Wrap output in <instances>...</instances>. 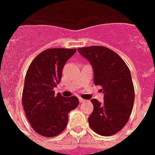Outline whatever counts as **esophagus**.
Here are the masks:
<instances>
[{"label":"esophagus","mask_w":155,"mask_h":155,"mask_svg":"<svg viewBox=\"0 0 155 155\" xmlns=\"http://www.w3.org/2000/svg\"><path fill=\"white\" fill-rule=\"evenodd\" d=\"M85 101L84 99H82V98H80V103H84Z\"/></svg>","instance_id":"esophagus-1"}]
</instances>
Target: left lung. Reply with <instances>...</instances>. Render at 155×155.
<instances>
[{"label":"left lung","instance_id":"1","mask_svg":"<svg viewBox=\"0 0 155 155\" xmlns=\"http://www.w3.org/2000/svg\"><path fill=\"white\" fill-rule=\"evenodd\" d=\"M89 61L94 72V84L104 93L103 104L91 100L94 108L88 124L94 132L111 136L119 132L129 120L134 103V87L125 61L112 50L102 46L78 48ZM101 90V91H102Z\"/></svg>","mask_w":155,"mask_h":155}]
</instances>
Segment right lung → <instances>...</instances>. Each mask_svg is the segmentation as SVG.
I'll list each match as a JSON object with an SVG mask.
<instances>
[{"instance_id": "right-lung-1", "label": "right lung", "mask_w": 155, "mask_h": 155, "mask_svg": "<svg viewBox=\"0 0 155 155\" xmlns=\"http://www.w3.org/2000/svg\"><path fill=\"white\" fill-rule=\"evenodd\" d=\"M76 49L52 48L41 52L30 63L25 75L22 104L35 132L47 137L57 136L68 125V113L79 105L76 97L54 95L67 61Z\"/></svg>"}]
</instances>
